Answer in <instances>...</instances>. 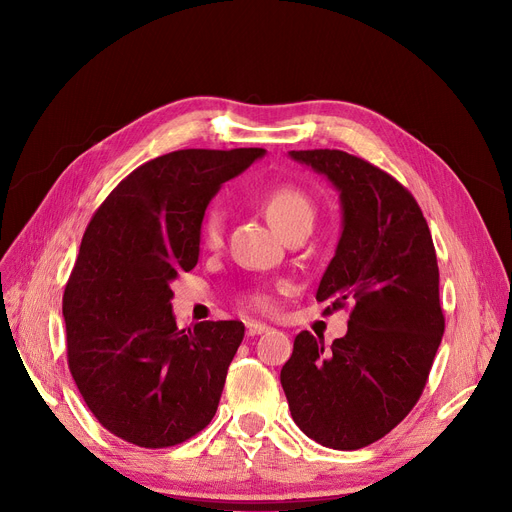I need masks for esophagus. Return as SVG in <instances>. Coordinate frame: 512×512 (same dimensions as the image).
Returning a JSON list of instances; mask_svg holds the SVG:
<instances>
[{"label": "esophagus", "mask_w": 512, "mask_h": 512, "mask_svg": "<svg viewBox=\"0 0 512 512\" xmlns=\"http://www.w3.org/2000/svg\"><path fill=\"white\" fill-rule=\"evenodd\" d=\"M267 330L270 328H267L265 324H259V321H249L247 324V336H259V334H265Z\"/></svg>", "instance_id": "34e87169"}]
</instances>
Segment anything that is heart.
<instances>
[{"mask_svg":"<svg viewBox=\"0 0 512 512\" xmlns=\"http://www.w3.org/2000/svg\"><path fill=\"white\" fill-rule=\"evenodd\" d=\"M263 207H265L267 218H270V222L276 226V230L282 236L301 226L311 228L315 220V203L311 201V197L305 191H301V188L290 186V184L274 188V191L265 197ZM224 224H226V213L222 207L215 205L205 213V220L201 226V240L205 247L215 249L222 245ZM249 303L259 311L274 309L272 294H267L263 290L251 292Z\"/></svg>","mask_w":512,"mask_h":512,"instance_id":"heart-1","label":"heart"}]
</instances>
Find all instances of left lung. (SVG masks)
I'll return each instance as SVG.
<instances>
[{
  "label": "left lung",
  "instance_id": "1",
  "mask_svg": "<svg viewBox=\"0 0 512 512\" xmlns=\"http://www.w3.org/2000/svg\"><path fill=\"white\" fill-rule=\"evenodd\" d=\"M340 193L342 234L315 299L351 305L330 348L294 338L280 382L303 432L334 450L384 438L425 388L444 334L432 232L415 197L369 161L338 149L290 151Z\"/></svg>",
  "mask_w": 512,
  "mask_h": 512
}]
</instances>
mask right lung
Here are the masks:
<instances>
[{
  "instance_id": "1",
  "label": "right lung",
  "mask_w": 512,
  "mask_h": 512,
  "mask_svg": "<svg viewBox=\"0 0 512 512\" xmlns=\"http://www.w3.org/2000/svg\"><path fill=\"white\" fill-rule=\"evenodd\" d=\"M263 153L155 157L107 195L85 230L62 301L68 367L97 421L130 444H182L218 411L245 326L201 321L180 330L170 284L199 261L213 195Z\"/></svg>"
}]
</instances>
